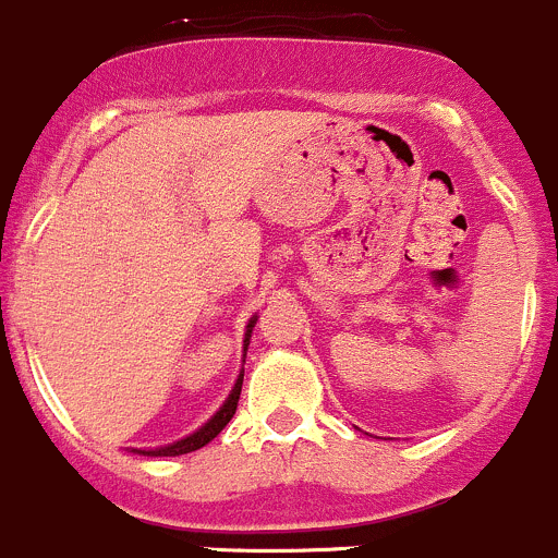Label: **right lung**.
Returning <instances> with one entry per match:
<instances>
[{
  "mask_svg": "<svg viewBox=\"0 0 558 558\" xmlns=\"http://www.w3.org/2000/svg\"><path fill=\"white\" fill-rule=\"evenodd\" d=\"M246 328H250V330H246V339H244V341H250L252 328H255V319H252V323L246 325ZM241 385H244V374H239V379H235L233 393H230V396H228V401H225V404L219 407L217 415H214L211 421L206 423V426L197 428L195 434H190V437L181 439V442L168 445V448H157V450H137V453H143V456H184V453H192V450H201L203 445L211 442V439L217 437V434L222 432L225 426H228L230 417L235 415V410H239V399H241Z\"/></svg>",
  "mask_w": 558,
  "mask_h": 558,
  "instance_id": "add662e5",
  "label": "right lung"
}]
</instances>
